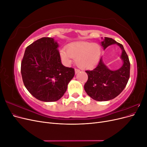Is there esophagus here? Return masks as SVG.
Returning <instances> with one entry per match:
<instances>
[{
    "label": "esophagus",
    "instance_id": "esophagus-1",
    "mask_svg": "<svg viewBox=\"0 0 147 147\" xmlns=\"http://www.w3.org/2000/svg\"><path fill=\"white\" fill-rule=\"evenodd\" d=\"M80 70L79 69H75V74H77V73H78V72H80Z\"/></svg>",
    "mask_w": 147,
    "mask_h": 147
}]
</instances>
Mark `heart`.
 Masks as SVG:
<instances>
[{
    "instance_id": "1",
    "label": "heart",
    "mask_w": 147,
    "mask_h": 147,
    "mask_svg": "<svg viewBox=\"0 0 147 147\" xmlns=\"http://www.w3.org/2000/svg\"><path fill=\"white\" fill-rule=\"evenodd\" d=\"M60 51L62 60L65 64H70L72 58L83 69H91L99 63L101 55L100 47L92 42H75L69 43Z\"/></svg>"
}]
</instances>
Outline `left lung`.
Returning <instances> with one entry per match:
<instances>
[{
	"mask_svg": "<svg viewBox=\"0 0 147 147\" xmlns=\"http://www.w3.org/2000/svg\"><path fill=\"white\" fill-rule=\"evenodd\" d=\"M115 43L122 50L121 57L123 60V65L121 68L111 70L100 58L96 68L92 70H86L88 78L84 84V90L88 96L97 101L109 100L115 98L123 91L130 77V62L122 44L109 37H105L101 43L104 50Z\"/></svg>",
	"mask_w": 147,
	"mask_h": 147,
	"instance_id": "1",
	"label": "left lung"
}]
</instances>
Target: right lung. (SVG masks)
Here are the masks:
<instances>
[{
	"mask_svg": "<svg viewBox=\"0 0 147 147\" xmlns=\"http://www.w3.org/2000/svg\"><path fill=\"white\" fill-rule=\"evenodd\" d=\"M58 44L50 37L37 40L26 48L21 61L24 84L35 98L55 102L63 96L75 70L61 63Z\"/></svg>",
	"mask_w": 147,
	"mask_h": 147,
	"instance_id": "add662e5",
	"label": "right lung"
}]
</instances>
